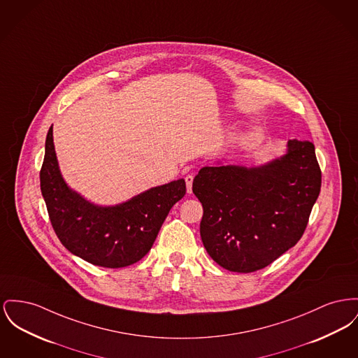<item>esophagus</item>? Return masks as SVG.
I'll return each instance as SVG.
<instances>
[{
	"label": "esophagus",
	"instance_id": "1",
	"mask_svg": "<svg viewBox=\"0 0 358 358\" xmlns=\"http://www.w3.org/2000/svg\"><path fill=\"white\" fill-rule=\"evenodd\" d=\"M185 182H187V192L192 193V184H193V176L192 174H188L185 177Z\"/></svg>",
	"mask_w": 358,
	"mask_h": 358
}]
</instances>
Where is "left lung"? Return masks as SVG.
Masks as SVG:
<instances>
[{
    "instance_id": "left-lung-1",
    "label": "left lung",
    "mask_w": 358,
    "mask_h": 358,
    "mask_svg": "<svg viewBox=\"0 0 358 358\" xmlns=\"http://www.w3.org/2000/svg\"><path fill=\"white\" fill-rule=\"evenodd\" d=\"M322 185L315 146L288 141L287 152L262 166L200 169L192 190L203 204L200 235L222 268L252 273L294 248Z\"/></svg>"
}]
</instances>
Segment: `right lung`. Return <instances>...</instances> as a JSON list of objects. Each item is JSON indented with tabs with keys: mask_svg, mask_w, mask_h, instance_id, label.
Masks as SVG:
<instances>
[{
	"mask_svg": "<svg viewBox=\"0 0 358 358\" xmlns=\"http://www.w3.org/2000/svg\"><path fill=\"white\" fill-rule=\"evenodd\" d=\"M41 189L52 229L64 248L93 265L116 269L138 262L150 252L169 210L185 196L187 187L180 178L117 206H96L64 182L51 126Z\"/></svg>",
	"mask_w": 358,
	"mask_h": 358,
	"instance_id": "obj_1",
	"label": "right lung"
}]
</instances>
